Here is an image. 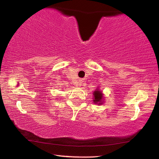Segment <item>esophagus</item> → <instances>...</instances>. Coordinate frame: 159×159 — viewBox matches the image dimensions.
<instances>
[{
	"mask_svg": "<svg viewBox=\"0 0 159 159\" xmlns=\"http://www.w3.org/2000/svg\"><path fill=\"white\" fill-rule=\"evenodd\" d=\"M81 85V83H79V85Z\"/></svg>",
	"mask_w": 159,
	"mask_h": 159,
	"instance_id": "esophagus-1",
	"label": "esophagus"
}]
</instances>
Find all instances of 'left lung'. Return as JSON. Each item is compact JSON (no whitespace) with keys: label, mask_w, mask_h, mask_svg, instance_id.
Instances as JSON below:
<instances>
[{"label":"left lung","mask_w":159,"mask_h":159,"mask_svg":"<svg viewBox=\"0 0 159 159\" xmlns=\"http://www.w3.org/2000/svg\"><path fill=\"white\" fill-rule=\"evenodd\" d=\"M93 102L98 105H102L104 103V96L102 91L99 90V88H97L93 92Z\"/></svg>","instance_id":"8db88e82"}]
</instances>
